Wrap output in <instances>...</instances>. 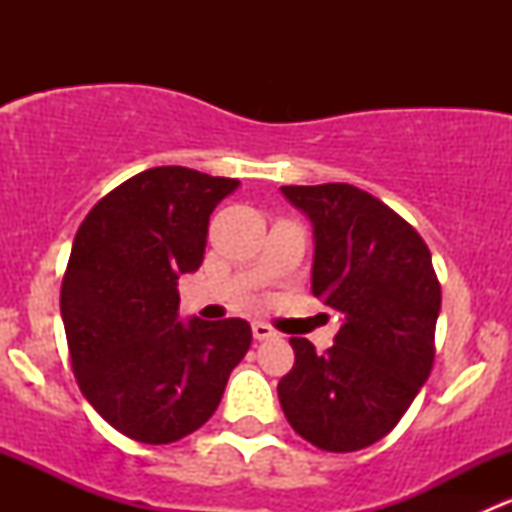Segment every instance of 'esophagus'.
Listing matches in <instances>:
<instances>
[{
	"instance_id": "esophagus-1",
	"label": "esophagus",
	"mask_w": 512,
	"mask_h": 512,
	"mask_svg": "<svg viewBox=\"0 0 512 512\" xmlns=\"http://www.w3.org/2000/svg\"><path fill=\"white\" fill-rule=\"evenodd\" d=\"M252 337L260 339V342H262V339L277 337V332L270 327V324H265V322H252Z\"/></svg>"
}]
</instances>
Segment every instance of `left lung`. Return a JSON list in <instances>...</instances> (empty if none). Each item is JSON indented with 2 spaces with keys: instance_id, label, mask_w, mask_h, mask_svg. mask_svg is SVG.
<instances>
[{
  "instance_id": "1",
  "label": "left lung",
  "mask_w": 512,
  "mask_h": 512,
  "mask_svg": "<svg viewBox=\"0 0 512 512\" xmlns=\"http://www.w3.org/2000/svg\"><path fill=\"white\" fill-rule=\"evenodd\" d=\"M280 190L312 223V294L344 317L327 352L289 339L282 411L312 446L359 451L401 421L431 374L441 285L421 235L374 195L347 183Z\"/></svg>"
}]
</instances>
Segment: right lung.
I'll return each instance as SVG.
<instances>
[{
    "instance_id": "add662e5",
    "label": "right lung",
    "mask_w": 512,
    "mask_h": 512,
    "mask_svg": "<svg viewBox=\"0 0 512 512\" xmlns=\"http://www.w3.org/2000/svg\"><path fill=\"white\" fill-rule=\"evenodd\" d=\"M237 188L160 165L98 200L76 232L61 282L71 366L98 416L133 441L198 431L250 349L245 319L178 317V277L203 265L210 215Z\"/></svg>"
}]
</instances>
